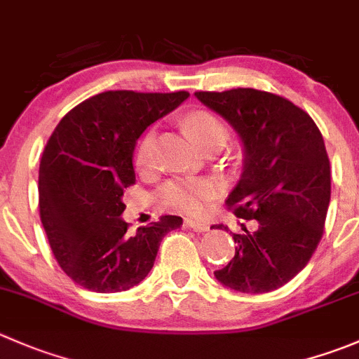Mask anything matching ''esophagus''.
Segmentation results:
<instances>
[{
  "label": "esophagus",
  "instance_id": "34e87169",
  "mask_svg": "<svg viewBox=\"0 0 359 359\" xmlns=\"http://www.w3.org/2000/svg\"><path fill=\"white\" fill-rule=\"evenodd\" d=\"M186 226H187V228H189V229H193V231H196V233L208 231V228H210V226H208L207 222L194 221V219H186Z\"/></svg>",
  "mask_w": 359,
  "mask_h": 359
}]
</instances>
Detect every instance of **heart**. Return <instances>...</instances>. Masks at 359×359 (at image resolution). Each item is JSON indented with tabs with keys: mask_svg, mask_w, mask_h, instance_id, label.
Listing matches in <instances>:
<instances>
[{
	"mask_svg": "<svg viewBox=\"0 0 359 359\" xmlns=\"http://www.w3.org/2000/svg\"><path fill=\"white\" fill-rule=\"evenodd\" d=\"M184 124L193 135L194 140L207 151L214 145H224L228 138V128L226 124L208 110H193L186 116ZM156 145V130L151 128L144 133L138 142L137 152H135V165L138 168H149L154 158ZM215 194V184L207 179H173L168 180L159 189V200L175 210L186 212V214H200L205 208L207 201Z\"/></svg>",
	"mask_w": 359,
	"mask_h": 359,
	"instance_id": "obj_1",
	"label": "heart"
}]
</instances>
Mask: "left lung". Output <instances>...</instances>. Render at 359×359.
I'll return each mask as SVG.
<instances>
[{
	"mask_svg": "<svg viewBox=\"0 0 359 359\" xmlns=\"http://www.w3.org/2000/svg\"><path fill=\"white\" fill-rule=\"evenodd\" d=\"M194 96L238 133L243 172L226 205L259 224L233 233L235 256L215 279L242 293L279 290L307 266L325 231L332 172L321 131L305 110L272 93L236 87Z\"/></svg>",
	"mask_w": 359,
	"mask_h": 359,
	"instance_id": "1",
	"label": "left lung"
}]
</instances>
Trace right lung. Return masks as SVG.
<instances>
[{
  "label": "right lung",
  "mask_w": 359,
  "mask_h": 359,
  "mask_svg": "<svg viewBox=\"0 0 359 359\" xmlns=\"http://www.w3.org/2000/svg\"><path fill=\"white\" fill-rule=\"evenodd\" d=\"M187 91H105L69 110L45 145L38 173L40 219L62 272L96 293H119L147 277L163 236L179 215L130 233L121 219L135 184L140 135L175 110Z\"/></svg>",
  "instance_id": "add662e5"
}]
</instances>
